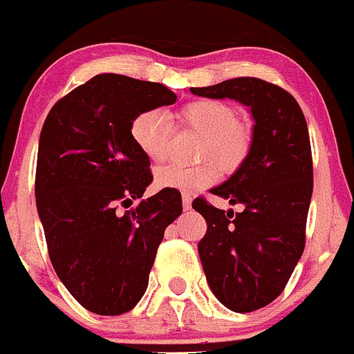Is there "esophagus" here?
Masks as SVG:
<instances>
[{
  "instance_id": "1",
  "label": "esophagus",
  "mask_w": 354,
  "mask_h": 354,
  "mask_svg": "<svg viewBox=\"0 0 354 354\" xmlns=\"http://www.w3.org/2000/svg\"><path fill=\"white\" fill-rule=\"evenodd\" d=\"M183 207L184 211H189V209H192V196L183 195Z\"/></svg>"
}]
</instances>
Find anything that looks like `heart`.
<instances>
[{
  "instance_id": "b5f03b06",
  "label": "heart",
  "mask_w": 354,
  "mask_h": 354,
  "mask_svg": "<svg viewBox=\"0 0 354 354\" xmlns=\"http://www.w3.org/2000/svg\"><path fill=\"white\" fill-rule=\"evenodd\" d=\"M177 120L202 134L196 149L204 162L195 167L167 165L156 170L154 184L159 189L192 193L218 179V167L232 174L246 161L252 150V127L237 118L232 104L218 99H196L177 111ZM171 122L162 109H147L131 122V140L150 161H161L167 156Z\"/></svg>"
}]
</instances>
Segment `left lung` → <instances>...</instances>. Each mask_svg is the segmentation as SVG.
Returning a JSON list of instances; mask_svg holds the SVG:
<instances>
[{"mask_svg": "<svg viewBox=\"0 0 354 354\" xmlns=\"http://www.w3.org/2000/svg\"><path fill=\"white\" fill-rule=\"evenodd\" d=\"M209 99L250 108L253 140L246 161L211 193L241 204L228 212L196 198L207 232L198 255L214 296L239 314L270 305L286 289L305 248L314 171L305 115L289 92L259 77L192 88Z\"/></svg>", "mask_w": 354, "mask_h": 354, "instance_id": "1", "label": "left lung"}]
</instances>
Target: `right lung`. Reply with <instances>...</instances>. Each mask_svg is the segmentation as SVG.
Listing matches in <instances>:
<instances>
[{
  "label": "right lung",
  "mask_w": 354,
  "mask_h": 354,
  "mask_svg": "<svg viewBox=\"0 0 354 354\" xmlns=\"http://www.w3.org/2000/svg\"><path fill=\"white\" fill-rule=\"evenodd\" d=\"M175 101L161 83L97 74L62 97L44 122L37 211L56 274L93 314L134 308L149 286L165 228L183 212L175 189L139 199L152 174L131 140L136 115ZM134 199L140 202L131 208ZM118 205L128 211L118 213Z\"/></svg>",
  "instance_id": "right-lung-1"
}]
</instances>
